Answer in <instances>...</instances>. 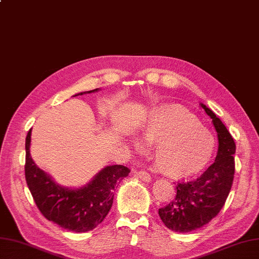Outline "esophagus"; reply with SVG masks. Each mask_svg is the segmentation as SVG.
<instances>
[{"instance_id":"obj_1","label":"esophagus","mask_w":259,"mask_h":259,"mask_svg":"<svg viewBox=\"0 0 259 259\" xmlns=\"http://www.w3.org/2000/svg\"><path fill=\"white\" fill-rule=\"evenodd\" d=\"M136 176L138 178H140L142 181H144V182H150V181H151V176H150V174L148 172H146V171H142V170L137 171L136 172Z\"/></svg>"}]
</instances>
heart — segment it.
I'll list each match as a JSON object with an SVG mask.
<instances>
[{
  "mask_svg": "<svg viewBox=\"0 0 259 259\" xmlns=\"http://www.w3.org/2000/svg\"><path fill=\"white\" fill-rule=\"evenodd\" d=\"M141 140L153 146L152 159L164 176L181 179L200 173L211 160L213 135L179 105H163L150 113Z\"/></svg>",
  "mask_w": 259,
  "mask_h": 259,
  "instance_id": "b5f03b06",
  "label": "heart"
}]
</instances>
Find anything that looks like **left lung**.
Listing matches in <instances>:
<instances>
[{
    "mask_svg": "<svg viewBox=\"0 0 259 259\" xmlns=\"http://www.w3.org/2000/svg\"><path fill=\"white\" fill-rule=\"evenodd\" d=\"M201 106L212 118L218 132L219 151L214 163L201 177L178 183L176 198L159 208L160 219L173 232L189 233L216 218L230 194L235 174L234 139L221 119L205 105Z\"/></svg>",
    "mask_w": 259,
    "mask_h": 259,
    "instance_id": "obj_1",
    "label": "left lung"
}]
</instances>
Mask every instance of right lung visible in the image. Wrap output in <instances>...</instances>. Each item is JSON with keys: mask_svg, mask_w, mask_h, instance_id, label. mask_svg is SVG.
<instances>
[{"mask_svg": "<svg viewBox=\"0 0 259 259\" xmlns=\"http://www.w3.org/2000/svg\"><path fill=\"white\" fill-rule=\"evenodd\" d=\"M97 89L77 94L93 93ZM32 129L25 140V179L36 206L44 218L76 233L97 227L109 213L116 185L130 173L124 165L106 166L85 188L69 190L62 188L50 176L36 166L29 154Z\"/></svg>", "mask_w": 259, "mask_h": 259, "instance_id": "1", "label": "right lung"}]
</instances>
